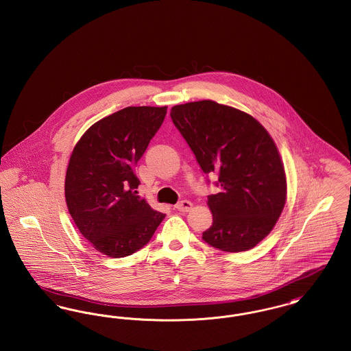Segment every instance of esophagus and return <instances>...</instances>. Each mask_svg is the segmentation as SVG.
<instances>
[{"instance_id": "1", "label": "esophagus", "mask_w": 351, "mask_h": 351, "mask_svg": "<svg viewBox=\"0 0 351 351\" xmlns=\"http://www.w3.org/2000/svg\"><path fill=\"white\" fill-rule=\"evenodd\" d=\"M175 209L179 212H189L192 209V202L188 200H182L175 205Z\"/></svg>"}]
</instances>
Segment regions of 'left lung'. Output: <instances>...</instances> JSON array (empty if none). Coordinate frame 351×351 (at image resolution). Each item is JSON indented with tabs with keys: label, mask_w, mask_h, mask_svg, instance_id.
<instances>
[{
	"label": "left lung",
	"mask_w": 351,
	"mask_h": 351,
	"mask_svg": "<svg viewBox=\"0 0 351 351\" xmlns=\"http://www.w3.org/2000/svg\"><path fill=\"white\" fill-rule=\"evenodd\" d=\"M171 118L202 172L218 176L219 192L208 196L213 223L202 239L228 252L255 247L287 199L283 163L267 130L250 114L210 100L176 105Z\"/></svg>",
	"instance_id": "1"
}]
</instances>
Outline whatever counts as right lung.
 Segmentation results:
<instances>
[{"label":"right lung","mask_w":351,"mask_h":351,"mask_svg":"<svg viewBox=\"0 0 351 351\" xmlns=\"http://www.w3.org/2000/svg\"><path fill=\"white\" fill-rule=\"evenodd\" d=\"M167 106H128L92 125L66 173L68 212L92 246L123 258L149 243L165 215L136 193L134 167L162 126Z\"/></svg>","instance_id":"right-lung-1"}]
</instances>
